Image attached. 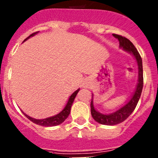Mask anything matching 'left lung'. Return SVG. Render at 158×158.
<instances>
[{
    "instance_id": "1",
    "label": "left lung",
    "mask_w": 158,
    "mask_h": 158,
    "mask_svg": "<svg viewBox=\"0 0 158 158\" xmlns=\"http://www.w3.org/2000/svg\"><path fill=\"white\" fill-rule=\"evenodd\" d=\"M113 36L118 39V40L119 41V47H122L124 51L131 53L136 59L138 67H139V83L137 85L135 92L134 93V95L132 96L131 100L125 105L120 107L119 109L117 110L115 112L109 114V115H104V114H102V113H100L99 111H96L95 109L94 106H93V100L92 99L91 114L93 118H94L95 121H96L99 123L103 124V125H109V126H113V125L120 123L130 116V115L133 112L135 108L136 107L137 104H138L141 94H142V88H143L142 61L139 51H137V49L135 48L133 43L127 38L123 37L122 35L116 34H113Z\"/></svg>"
}]
</instances>
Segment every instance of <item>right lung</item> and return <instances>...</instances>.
I'll use <instances>...</instances> for the list:
<instances>
[{"label": "right lung", "mask_w": 158, "mask_h": 158, "mask_svg": "<svg viewBox=\"0 0 158 158\" xmlns=\"http://www.w3.org/2000/svg\"><path fill=\"white\" fill-rule=\"evenodd\" d=\"M37 32H35V33H32L31 35H29L28 37L25 40H27V39L31 37V36H33L36 34ZM23 41V42H24ZM80 89H78L77 90L74 92V93H73L70 96H69V100H68V102H67L66 105L65 107H64L63 110H62L61 112H59L57 115H54V116L49 117V118H43V119H36V118H33L31 117L28 116L27 115H26L25 113H23L25 115V116L27 117L28 119H30L31 122H33L34 123L37 124V125H40V126H43V127H54V126H57V125H59V124L62 123L65 120V118L69 116V113H70V109L71 107H72V104L73 103V100H74L75 97H76L77 94L79 92Z\"/></svg>", "instance_id": "1"}]
</instances>
